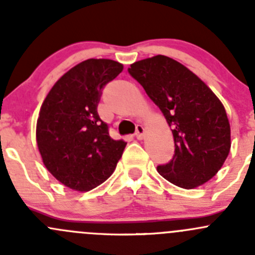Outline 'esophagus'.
<instances>
[{"instance_id": "obj_1", "label": "esophagus", "mask_w": 255, "mask_h": 255, "mask_svg": "<svg viewBox=\"0 0 255 255\" xmlns=\"http://www.w3.org/2000/svg\"><path fill=\"white\" fill-rule=\"evenodd\" d=\"M144 133H145V129H144L143 126L142 125H137V129H135L134 137L137 138V139H143Z\"/></svg>"}]
</instances>
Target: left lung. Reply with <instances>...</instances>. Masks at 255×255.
Returning a JSON list of instances; mask_svg holds the SVG:
<instances>
[{"mask_svg": "<svg viewBox=\"0 0 255 255\" xmlns=\"http://www.w3.org/2000/svg\"><path fill=\"white\" fill-rule=\"evenodd\" d=\"M137 80L171 127L175 153L156 170L182 189H195L217 174L231 149V127L222 102L179 61L165 55L135 61Z\"/></svg>", "mask_w": 255, "mask_h": 255, "instance_id": "8db88e82", "label": "left lung"}]
</instances>
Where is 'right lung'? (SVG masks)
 Here are the masks:
<instances>
[{"instance_id": "right-lung-1", "label": "right lung", "mask_w": 255, "mask_h": 255, "mask_svg": "<svg viewBox=\"0 0 255 255\" xmlns=\"http://www.w3.org/2000/svg\"><path fill=\"white\" fill-rule=\"evenodd\" d=\"M123 65L87 59L55 82L40 107L37 144L45 168L76 191H89L112 175L126 142L110 137L97 113L102 89Z\"/></svg>"}]
</instances>
